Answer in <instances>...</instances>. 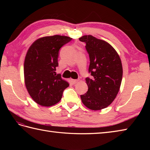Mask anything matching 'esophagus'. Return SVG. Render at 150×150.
I'll return each mask as SVG.
<instances>
[{"label": "esophagus", "mask_w": 150, "mask_h": 150, "mask_svg": "<svg viewBox=\"0 0 150 150\" xmlns=\"http://www.w3.org/2000/svg\"><path fill=\"white\" fill-rule=\"evenodd\" d=\"M78 82H79V80H77V79H71V82L73 84L77 83Z\"/></svg>", "instance_id": "esophagus-1"}]
</instances>
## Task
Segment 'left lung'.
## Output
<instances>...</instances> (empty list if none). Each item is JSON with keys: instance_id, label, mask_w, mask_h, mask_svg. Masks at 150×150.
I'll return each instance as SVG.
<instances>
[{"instance_id": "1", "label": "left lung", "mask_w": 150, "mask_h": 150, "mask_svg": "<svg viewBox=\"0 0 150 150\" xmlns=\"http://www.w3.org/2000/svg\"><path fill=\"white\" fill-rule=\"evenodd\" d=\"M84 42L90 57L89 72L92 78L86 79L88 90L81 95L82 103L91 110L106 108L113 103L120 90L122 66L119 54L103 40L88 35L79 38Z\"/></svg>"}]
</instances>
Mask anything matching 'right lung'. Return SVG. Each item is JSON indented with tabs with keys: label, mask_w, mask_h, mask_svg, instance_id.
I'll return each instance as SVG.
<instances>
[{
	"label": "right lung",
	"mask_w": 150,
	"mask_h": 150,
	"mask_svg": "<svg viewBox=\"0 0 150 150\" xmlns=\"http://www.w3.org/2000/svg\"><path fill=\"white\" fill-rule=\"evenodd\" d=\"M72 38L55 35L39 38L31 44L24 63V83L32 99L42 106L58 103L68 82L55 74L59 51Z\"/></svg>",
	"instance_id": "obj_1"
}]
</instances>
